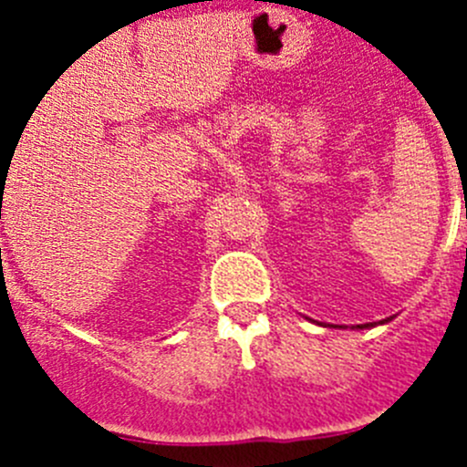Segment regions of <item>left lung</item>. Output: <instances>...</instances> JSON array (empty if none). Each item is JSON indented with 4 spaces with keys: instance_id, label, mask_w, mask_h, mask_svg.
Segmentation results:
<instances>
[{
    "instance_id": "left-lung-1",
    "label": "left lung",
    "mask_w": 467,
    "mask_h": 467,
    "mask_svg": "<svg viewBox=\"0 0 467 467\" xmlns=\"http://www.w3.org/2000/svg\"><path fill=\"white\" fill-rule=\"evenodd\" d=\"M390 318H393V317H390ZM390 318H384V321H379V323H389V321H390ZM364 327H373V323H364V325H357V329H364ZM352 329H355V327H352Z\"/></svg>"
}]
</instances>
